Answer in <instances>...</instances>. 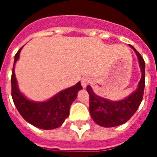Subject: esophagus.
Returning <instances> with one entry per match:
<instances>
[{
	"instance_id": "esophagus-1",
	"label": "esophagus",
	"mask_w": 157,
	"mask_h": 157,
	"mask_svg": "<svg viewBox=\"0 0 157 157\" xmlns=\"http://www.w3.org/2000/svg\"><path fill=\"white\" fill-rule=\"evenodd\" d=\"M90 83V80L87 78H82V86L83 88H86V86H88V84Z\"/></svg>"
}]
</instances>
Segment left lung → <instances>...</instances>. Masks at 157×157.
Here are the masks:
<instances>
[{"label": "left lung", "instance_id": "left-lung-1", "mask_svg": "<svg viewBox=\"0 0 157 157\" xmlns=\"http://www.w3.org/2000/svg\"><path fill=\"white\" fill-rule=\"evenodd\" d=\"M138 56L141 71V78L138 88L128 97L120 101H110L98 96L93 91L90 86L86 90L90 95V113L97 124L104 127H117L128 121L138 110L143 98L145 89V61L139 52L130 45Z\"/></svg>", "mask_w": 157, "mask_h": 157}]
</instances>
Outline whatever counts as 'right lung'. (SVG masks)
I'll return each mask as SVG.
<instances>
[{"label": "right lung", "mask_w": 157, "mask_h": 157, "mask_svg": "<svg viewBox=\"0 0 157 157\" xmlns=\"http://www.w3.org/2000/svg\"><path fill=\"white\" fill-rule=\"evenodd\" d=\"M19 48L15 56L12 78V97L19 114L31 125L43 130H52L60 127L69 116L71 104L77 98L78 92L82 89L80 82L74 86L60 91L48 101L37 102L27 99L19 90L14 71L19 53Z\"/></svg>", "instance_id": "obj_1"}]
</instances>
